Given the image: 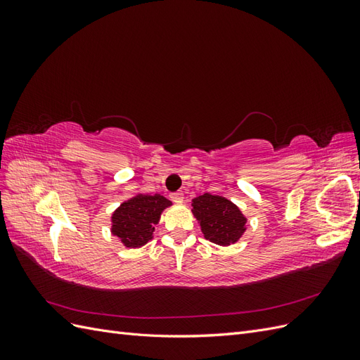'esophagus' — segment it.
<instances>
[{
    "mask_svg": "<svg viewBox=\"0 0 360 360\" xmlns=\"http://www.w3.org/2000/svg\"><path fill=\"white\" fill-rule=\"evenodd\" d=\"M183 192H174V193H171V200L174 201V202H181L183 201Z\"/></svg>",
    "mask_w": 360,
    "mask_h": 360,
    "instance_id": "esophagus-1",
    "label": "esophagus"
}]
</instances>
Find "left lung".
<instances>
[{"label":"left lung","mask_w":360,"mask_h":360,"mask_svg":"<svg viewBox=\"0 0 360 360\" xmlns=\"http://www.w3.org/2000/svg\"><path fill=\"white\" fill-rule=\"evenodd\" d=\"M192 207L204 237L213 243H236L246 230V219L238 207L222 197L204 193L193 200Z\"/></svg>","instance_id":"8db88e82"}]
</instances>
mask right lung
Returning <instances> with one entry per match:
<instances>
[{
  "instance_id": "obj_1",
  "label": "right lung",
  "mask_w": 360,
  "mask_h": 360,
  "mask_svg": "<svg viewBox=\"0 0 360 360\" xmlns=\"http://www.w3.org/2000/svg\"><path fill=\"white\" fill-rule=\"evenodd\" d=\"M171 201L162 195H136L123 202L112 214V234L127 248H138L151 240L155 225Z\"/></svg>"
}]
</instances>
